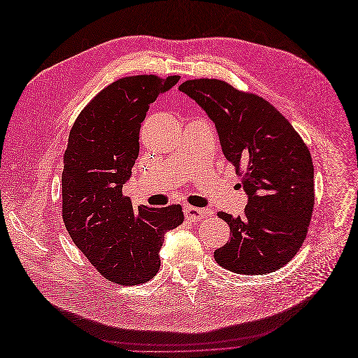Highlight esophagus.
<instances>
[{
  "label": "esophagus",
  "mask_w": 358,
  "mask_h": 358,
  "mask_svg": "<svg viewBox=\"0 0 358 358\" xmlns=\"http://www.w3.org/2000/svg\"><path fill=\"white\" fill-rule=\"evenodd\" d=\"M183 212H185V218L191 222L200 221L204 218V216H210L213 213L212 209H197V208H192V206H185Z\"/></svg>",
  "instance_id": "1"
}]
</instances>
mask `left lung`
Instances as JSON below:
<instances>
[{
	"label": "left lung",
	"instance_id": "8db88e82",
	"mask_svg": "<svg viewBox=\"0 0 358 358\" xmlns=\"http://www.w3.org/2000/svg\"><path fill=\"white\" fill-rule=\"evenodd\" d=\"M212 119L224 157L243 171L245 215L218 216L231 239L215 262L241 275H266L284 267L306 239L315 192L308 146L275 107L255 94L218 79L179 86Z\"/></svg>",
	"mask_w": 358,
	"mask_h": 358
}]
</instances>
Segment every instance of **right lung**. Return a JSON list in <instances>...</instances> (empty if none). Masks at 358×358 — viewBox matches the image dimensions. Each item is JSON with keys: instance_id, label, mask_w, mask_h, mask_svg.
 I'll use <instances>...</instances> for the list:
<instances>
[{"instance_id": "1", "label": "right lung", "mask_w": 358, "mask_h": 358, "mask_svg": "<svg viewBox=\"0 0 358 358\" xmlns=\"http://www.w3.org/2000/svg\"><path fill=\"white\" fill-rule=\"evenodd\" d=\"M179 76L122 78L96 94L76 119L64 154L62 220L90 263L119 285H138L159 270L164 234L183 222L180 204L134 208L122 187L138 157L149 104Z\"/></svg>"}]
</instances>
